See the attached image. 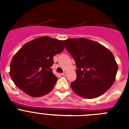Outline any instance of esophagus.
I'll return each instance as SVG.
<instances>
[{"mask_svg": "<svg viewBox=\"0 0 129 129\" xmlns=\"http://www.w3.org/2000/svg\"><path fill=\"white\" fill-rule=\"evenodd\" d=\"M61 75L63 76H66V72H63L62 74H61Z\"/></svg>", "mask_w": 129, "mask_h": 129, "instance_id": "1", "label": "esophagus"}]
</instances>
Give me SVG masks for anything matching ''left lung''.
<instances>
[{
	"label": "left lung",
	"mask_w": 129,
	"mask_h": 129,
	"mask_svg": "<svg viewBox=\"0 0 129 129\" xmlns=\"http://www.w3.org/2000/svg\"><path fill=\"white\" fill-rule=\"evenodd\" d=\"M63 43L76 65V80L70 84L73 91L84 98H96L106 92L114 82L118 70L112 53L84 38L68 39Z\"/></svg>",
	"instance_id": "obj_1"
}]
</instances>
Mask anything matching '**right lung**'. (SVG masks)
<instances>
[{
    "label": "right lung",
    "mask_w": 129,
    "mask_h": 129,
    "mask_svg": "<svg viewBox=\"0 0 129 129\" xmlns=\"http://www.w3.org/2000/svg\"><path fill=\"white\" fill-rule=\"evenodd\" d=\"M63 41L44 36L29 41L14 55L10 76L17 87L29 96L39 97L52 90L57 80L51 67L53 56L63 50Z\"/></svg>",
    "instance_id": "1"
}]
</instances>
